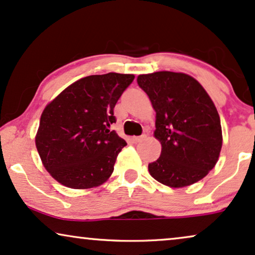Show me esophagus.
I'll list each match as a JSON object with an SVG mask.
<instances>
[{"label":"esophagus","instance_id":"34e87169","mask_svg":"<svg viewBox=\"0 0 255 255\" xmlns=\"http://www.w3.org/2000/svg\"><path fill=\"white\" fill-rule=\"evenodd\" d=\"M146 137H147V135L143 134V135H141V136H135L134 141H135V142H141V141L146 140Z\"/></svg>","mask_w":255,"mask_h":255}]
</instances>
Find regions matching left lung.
<instances>
[{
    "mask_svg": "<svg viewBox=\"0 0 255 255\" xmlns=\"http://www.w3.org/2000/svg\"><path fill=\"white\" fill-rule=\"evenodd\" d=\"M137 85L156 113L154 136L162 147L159 159L148 165L150 175L174 188L204 179L222 146L220 117L204 87L174 72L138 75Z\"/></svg>",
    "mask_w": 255,
    "mask_h": 255,
    "instance_id": "1",
    "label": "left lung"
}]
</instances>
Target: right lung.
<instances>
[{
  "label": "right lung",
  "instance_id": "1",
  "mask_svg": "<svg viewBox=\"0 0 255 255\" xmlns=\"http://www.w3.org/2000/svg\"><path fill=\"white\" fill-rule=\"evenodd\" d=\"M131 74L90 75L67 87L41 115L35 143L51 176L61 185L87 189L102 185L127 142L111 130L114 107Z\"/></svg>",
  "mask_w": 255,
  "mask_h": 255
}]
</instances>
